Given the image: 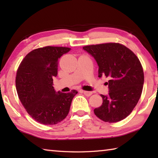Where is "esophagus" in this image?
<instances>
[{"instance_id": "obj_1", "label": "esophagus", "mask_w": 158, "mask_h": 158, "mask_svg": "<svg viewBox=\"0 0 158 158\" xmlns=\"http://www.w3.org/2000/svg\"><path fill=\"white\" fill-rule=\"evenodd\" d=\"M82 92L84 93V94L86 96H90L93 94V92L90 91H86V90H82Z\"/></svg>"}]
</instances>
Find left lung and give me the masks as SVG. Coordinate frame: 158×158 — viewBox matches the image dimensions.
<instances>
[{"instance_id": "obj_1", "label": "left lung", "mask_w": 158, "mask_h": 158, "mask_svg": "<svg viewBox=\"0 0 158 158\" xmlns=\"http://www.w3.org/2000/svg\"><path fill=\"white\" fill-rule=\"evenodd\" d=\"M83 49L97 61L98 77L109 79V95H101L102 104L94 109L95 116L105 122L122 121L131 114L142 93L144 74L139 59L125 45L116 42Z\"/></svg>"}]
</instances>
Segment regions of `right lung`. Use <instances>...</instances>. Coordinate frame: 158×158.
Listing matches in <instances>:
<instances>
[{
    "instance_id": "obj_1",
    "label": "right lung",
    "mask_w": 158,
    "mask_h": 158,
    "mask_svg": "<svg viewBox=\"0 0 158 158\" xmlns=\"http://www.w3.org/2000/svg\"><path fill=\"white\" fill-rule=\"evenodd\" d=\"M70 50L47 46L29 52L21 61L16 75V88L21 104L35 121L56 125L68 116L73 98L78 92H56L53 78L57 76L58 58Z\"/></svg>"
}]
</instances>
